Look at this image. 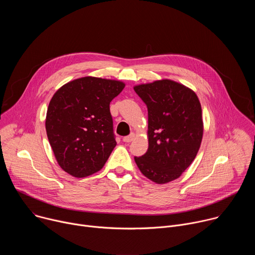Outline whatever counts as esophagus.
<instances>
[{"label": "esophagus", "mask_w": 255, "mask_h": 255, "mask_svg": "<svg viewBox=\"0 0 255 255\" xmlns=\"http://www.w3.org/2000/svg\"><path fill=\"white\" fill-rule=\"evenodd\" d=\"M133 139H134V134H133V133L130 134V135H128V136L123 137V141H124V142H127V143L131 142Z\"/></svg>", "instance_id": "34e87169"}]
</instances>
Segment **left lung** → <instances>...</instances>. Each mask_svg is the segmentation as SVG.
Returning <instances> with one entry per match:
<instances>
[{"instance_id":"obj_1","label":"left lung","mask_w":255,"mask_h":255,"mask_svg":"<svg viewBox=\"0 0 255 255\" xmlns=\"http://www.w3.org/2000/svg\"><path fill=\"white\" fill-rule=\"evenodd\" d=\"M148 110V149L135 156L140 171L154 183L178 178L193 162L204 132L202 107L190 88L171 80L134 87Z\"/></svg>"}]
</instances>
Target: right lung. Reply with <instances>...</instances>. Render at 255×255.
Segmentation results:
<instances>
[{"instance_id":"obj_1","label":"right lung","mask_w":255,"mask_h":255,"mask_svg":"<svg viewBox=\"0 0 255 255\" xmlns=\"http://www.w3.org/2000/svg\"><path fill=\"white\" fill-rule=\"evenodd\" d=\"M125 88L120 81L85 77L63 85L51 98L45 120L59 166L75 177L103 168L116 146L110 103Z\"/></svg>"}]
</instances>
